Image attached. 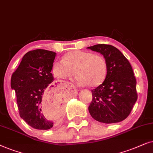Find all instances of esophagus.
Wrapping results in <instances>:
<instances>
[{
  "instance_id": "34e87169",
  "label": "esophagus",
  "mask_w": 153,
  "mask_h": 153,
  "mask_svg": "<svg viewBox=\"0 0 153 153\" xmlns=\"http://www.w3.org/2000/svg\"><path fill=\"white\" fill-rule=\"evenodd\" d=\"M68 85H70L71 87H73V84H71V83H70V82H68Z\"/></svg>"
}]
</instances>
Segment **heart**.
I'll return each instance as SVG.
<instances>
[{
	"label": "heart",
	"instance_id": "b5f03b06",
	"mask_svg": "<svg viewBox=\"0 0 153 153\" xmlns=\"http://www.w3.org/2000/svg\"><path fill=\"white\" fill-rule=\"evenodd\" d=\"M52 72L56 78L64 79L74 74L80 85L96 87L105 80L108 72L107 63L103 56L86 51L75 50L63 56L62 61H56Z\"/></svg>",
	"mask_w": 153,
	"mask_h": 153
}]
</instances>
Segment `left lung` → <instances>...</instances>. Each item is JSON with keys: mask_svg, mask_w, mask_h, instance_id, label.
<instances>
[{"mask_svg": "<svg viewBox=\"0 0 153 153\" xmlns=\"http://www.w3.org/2000/svg\"><path fill=\"white\" fill-rule=\"evenodd\" d=\"M87 48L100 52L108 66L105 80L91 90L93 98L88 108L89 113L100 123L123 121L129 116L138 98L131 64L120 51L111 45L98 44Z\"/></svg>", "mask_w": 153, "mask_h": 153, "instance_id": "left-lung-1", "label": "left lung"}]
</instances>
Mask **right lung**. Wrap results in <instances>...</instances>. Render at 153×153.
<instances>
[{
    "label": "right lung",
    "mask_w": 153,
    "mask_h": 153,
    "mask_svg": "<svg viewBox=\"0 0 153 153\" xmlns=\"http://www.w3.org/2000/svg\"><path fill=\"white\" fill-rule=\"evenodd\" d=\"M55 56L46 50L29 51L11 77L20 117L36 129H51L62 117L64 100L51 73ZM52 104L56 111L48 113L46 105Z\"/></svg>",
    "instance_id": "obj_1"
}]
</instances>
